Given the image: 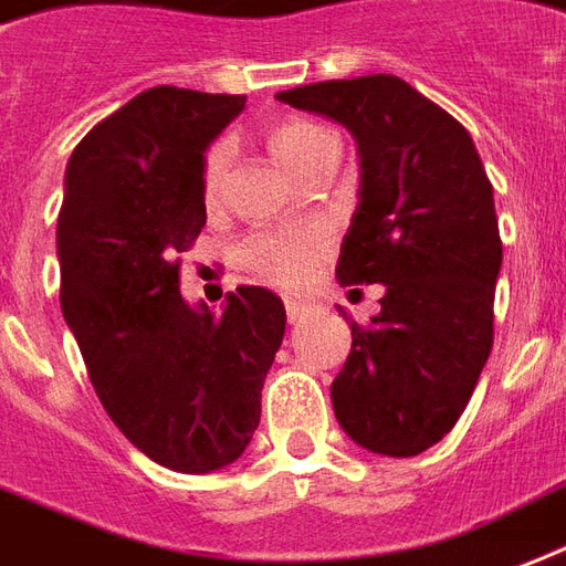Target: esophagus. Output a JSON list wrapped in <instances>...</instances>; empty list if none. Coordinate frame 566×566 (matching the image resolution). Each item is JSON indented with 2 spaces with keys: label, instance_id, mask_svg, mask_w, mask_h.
<instances>
[{
  "label": "esophagus",
  "instance_id": "1",
  "mask_svg": "<svg viewBox=\"0 0 566 566\" xmlns=\"http://www.w3.org/2000/svg\"><path fill=\"white\" fill-rule=\"evenodd\" d=\"M284 312H287V321L291 323H302L308 314H314V305L302 300H284Z\"/></svg>",
  "mask_w": 566,
  "mask_h": 566
}]
</instances>
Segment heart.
<instances>
[{
	"instance_id": "heart-1",
	"label": "heart",
	"mask_w": 566,
	"mask_h": 566,
	"mask_svg": "<svg viewBox=\"0 0 566 566\" xmlns=\"http://www.w3.org/2000/svg\"><path fill=\"white\" fill-rule=\"evenodd\" d=\"M270 145L284 168L302 178L326 150L338 148V139L317 120L284 118L270 133ZM231 163H234V148L228 139L213 142L207 148L201 163V198L210 210L222 205ZM326 249H329V231L323 226L266 228V231H254L240 243V264L254 279L293 291L312 279Z\"/></svg>"
}]
</instances>
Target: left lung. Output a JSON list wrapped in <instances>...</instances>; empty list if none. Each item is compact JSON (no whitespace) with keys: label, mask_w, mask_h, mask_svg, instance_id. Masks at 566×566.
Segmentation results:
<instances>
[{"label":"left lung","mask_w":566,"mask_h":566,"mask_svg":"<svg viewBox=\"0 0 566 566\" xmlns=\"http://www.w3.org/2000/svg\"><path fill=\"white\" fill-rule=\"evenodd\" d=\"M359 142L361 187L340 243L338 282L386 284L332 382L353 442L416 457L463 416L493 350L502 237L493 184L469 129L391 73L279 92Z\"/></svg>","instance_id":"8db88e82"}]
</instances>
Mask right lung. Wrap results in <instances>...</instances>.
<instances>
[{
    "label": "right lung",
    "mask_w": 566,
    "mask_h": 566,
    "mask_svg": "<svg viewBox=\"0 0 566 566\" xmlns=\"http://www.w3.org/2000/svg\"><path fill=\"white\" fill-rule=\"evenodd\" d=\"M243 106V94L157 85L88 129L64 171V321L120 433L187 474L234 463L252 442L284 338L266 287H237L222 314L180 296V254L207 222L205 150Z\"/></svg>",
    "instance_id": "obj_1"
}]
</instances>
